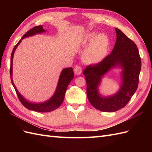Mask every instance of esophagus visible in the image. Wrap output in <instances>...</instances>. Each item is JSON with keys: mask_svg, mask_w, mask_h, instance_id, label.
<instances>
[{"mask_svg": "<svg viewBox=\"0 0 152 152\" xmlns=\"http://www.w3.org/2000/svg\"><path fill=\"white\" fill-rule=\"evenodd\" d=\"M82 69L80 66L77 65L74 68V73H75V74L77 75H80L82 73Z\"/></svg>", "mask_w": 152, "mask_h": 152, "instance_id": "obj_1", "label": "esophagus"}]
</instances>
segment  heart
<instances>
[{
    "label": "heart",
    "mask_w": 152,
    "mask_h": 152,
    "mask_svg": "<svg viewBox=\"0 0 152 152\" xmlns=\"http://www.w3.org/2000/svg\"><path fill=\"white\" fill-rule=\"evenodd\" d=\"M86 45H89L84 54V59L88 63H98L103 61L108 53L109 39L104 34L92 33L87 35Z\"/></svg>",
    "instance_id": "heart-1"
}]
</instances>
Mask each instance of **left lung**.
Instances as JSON below:
<instances>
[{"label": "left lung", "instance_id": "8db88e82", "mask_svg": "<svg viewBox=\"0 0 152 152\" xmlns=\"http://www.w3.org/2000/svg\"><path fill=\"white\" fill-rule=\"evenodd\" d=\"M117 40L112 52L103 61L88 65L83 72L87 83V96L90 103L102 112H115L129 102L139 83L141 59L136 44L118 28ZM120 65L124 68L123 84L118 93L107 98L101 97L97 87L102 77L111 67Z\"/></svg>", "mask_w": 152, "mask_h": 152}]
</instances>
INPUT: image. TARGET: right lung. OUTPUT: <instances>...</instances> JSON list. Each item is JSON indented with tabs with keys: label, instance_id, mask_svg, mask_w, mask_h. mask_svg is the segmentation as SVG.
I'll return each instance as SVG.
<instances>
[{
	"label": "right lung",
	"instance_id": "right-lung-1",
	"mask_svg": "<svg viewBox=\"0 0 152 152\" xmlns=\"http://www.w3.org/2000/svg\"><path fill=\"white\" fill-rule=\"evenodd\" d=\"M45 31V30L42 28V26L39 25L34 26V28H32L30 30H28L26 33L22 37L21 40L18 42L16 45L13 48L12 51L11 55V66H10V76H11V80L12 84L15 88L16 94L18 97V99H20V102L22 103V104L26 107L27 109L34 110V111L39 112H49L53 111V110H56L58 108L59 106L61 104V103L63 102L64 98H65V94L66 91V88L70 84L71 80L73 79L74 77V74H73V71L72 68H65L62 71L61 75L59 77V79L58 82V84L55 94L53 97L50 98L48 102L42 103H37L34 104L28 102H27L26 99H25L22 97L21 95L19 93V92L18 91L16 87H15V84H13V82L12 80V58L14 53H15V50L17 48V46L21 42V41L23 39H24L26 37L34 35L36 34H40L42 32Z\"/></svg>",
	"mask_w": 152,
	"mask_h": 152
}]
</instances>
